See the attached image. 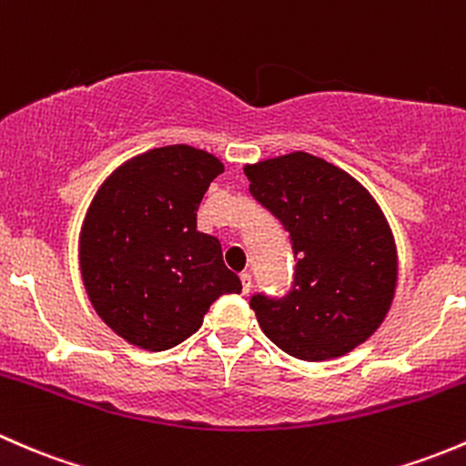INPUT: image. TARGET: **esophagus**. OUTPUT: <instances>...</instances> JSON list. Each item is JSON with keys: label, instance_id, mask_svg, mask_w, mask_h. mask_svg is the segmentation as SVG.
<instances>
[{"label": "esophagus", "instance_id": "1", "mask_svg": "<svg viewBox=\"0 0 466 466\" xmlns=\"http://www.w3.org/2000/svg\"><path fill=\"white\" fill-rule=\"evenodd\" d=\"M239 280H242V291L244 294H248V291H251V273L242 271L239 273Z\"/></svg>", "mask_w": 466, "mask_h": 466}]
</instances>
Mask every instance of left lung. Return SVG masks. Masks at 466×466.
<instances>
[{
    "mask_svg": "<svg viewBox=\"0 0 466 466\" xmlns=\"http://www.w3.org/2000/svg\"><path fill=\"white\" fill-rule=\"evenodd\" d=\"M244 175L299 258L285 299H251L262 332L303 361L352 352L377 332L397 289L395 238L375 198L352 175L307 152L248 163Z\"/></svg>",
    "mask_w": 466,
    "mask_h": 466,
    "instance_id": "left-lung-1",
    "label": "left lung"
}]
</instances>
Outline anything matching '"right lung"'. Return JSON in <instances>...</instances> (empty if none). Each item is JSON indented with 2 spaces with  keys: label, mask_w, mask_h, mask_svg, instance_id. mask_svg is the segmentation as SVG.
<instances>
[{
  "label": "right lung",
  "mask_w": 466,
  "mask_h": 466,
  "mask_svg": "<svg viewBox=\"0 0 466 466\" xmlns=\"http://www.w3.org/2000/svg\"><path fill=\"white\" fill-rule=\"evenodd\" d=\"M224 163L166 146L132 157L100 184L80 228L85 291L103 323L137 348L161 352L195 334L204 314L242 282L224 265L198 208Z\"/></svg>",
  "instance_id": "right-lung-1"
}]
</instances>
